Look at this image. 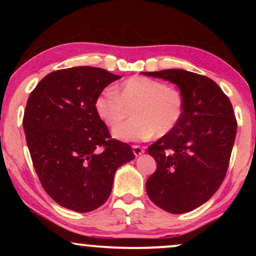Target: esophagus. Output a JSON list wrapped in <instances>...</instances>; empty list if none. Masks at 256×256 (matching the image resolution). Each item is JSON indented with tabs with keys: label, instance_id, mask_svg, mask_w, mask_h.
Segmentation results:
<instances>
[{
	"label": "esophagus",
	"instance_id": "34e87169",
	"mask_svg": "<svg viewBox=\"0 0 256 256\" xmlns=\"http://www.w3.org/2000/svg\"><path fill=\"white\" fill-rule=\"evenodd\" d=\"M132 152H134V154L136 156H140V155H142L144 152V148H142L140 146H132Z\"/></svg>",
	"mask_w": 256,
	"mask_h": 256
}]
</instances>
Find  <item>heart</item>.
Masks as SVG:
<instances>
[{
  "label": "heart",
  "instance_id": "b5f03b06",
  "mask_svg": "<svg viewBox=\"0 0 256 256\" xmlns=\"http://www.w3.org/2000/svg\"><path fill=\"white\" fill-rule=\"evenodd\" d=\"M98 116L110 128L119 125L134 107V120L113 130L122 140H148L165 136L174 130L184 113V98L178 90L167 88L162 82L134 76L116 89H107L95 100Z\"/></svg>",
  "mask_w": 256,
  "mask_h": 256
}]
</instances>
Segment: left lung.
<instances>
[{
    "label": "left lung",
    "instance_id": "obj_1",
    "mask_svg": "<svg viewBox=\"0 0 256 256\" xmlns=\"http://www.w3.org/2000/svg\"><path fill=\"white\" fill-rule=\"evenodd\" d=\"M143 74L176 84L184 98L177 128L148 148L158 168L146 180V194L166 212H190L224 180L237 131L234 108L219 85L204 76L179 68Z\"/></svg>",
    "mask_w": 256,
    "mask_h": 256
}]
</instances>
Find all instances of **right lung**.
Listing matches in <instances>:
<instances>
[{"label":"right lung","mask_w":256,"mask_h":256,"mask_svg":"<svg viewBox=\"0 0 256 256\" xmlns=\"http://www.w3.org/2000/svg\"><path fill=\"white\" fill-rule=\"evenodd\" d=\"M122 77L79 66L46 76L28 100L24 131L40 184L56 204L79 213L110 198L116 171L134 160L131 146L110 138L95 100Z\"/></svg>","instance_id":"add662e5"}]
</instances>
